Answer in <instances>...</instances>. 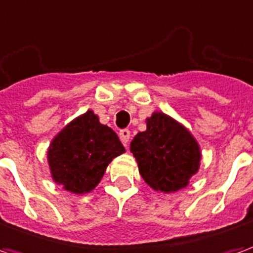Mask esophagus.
I'll return each instance as SVG.
<instances>
[{"mask_svg":"<svg viewBox=\"0 0 253 253\" xmlns=\"http://www.w3.org/2000/svg\"><path fill=\"white\" fill-rule=\"evenodd\" d=\"M119 137H121V141L125 145H127V142L130 141V130L128 128H123L119 131Z\"/></svg>","mask_w":253,"mask_h":253,"instance_id":"34e87169","label":"esophagus"}]
</instances>
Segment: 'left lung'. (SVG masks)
<instances>
[{
  "label": "left lung",
  "mask_w": 253,
  "mask_h": 253,
  "mask_svg": "<svg viewBox=\"0 0 253 253\" xmlns=\"http://www.w3.org/2000/svg\"><path fill=\"white\" fill-rule=\"evenodd\" d=\"M146 126L130 145L143 180L167 194L184 188L199 169V145L188 130L163 112L148 118Z\"/></svg>",
  "instance_id": "left-lung-1"
}]
</instances>
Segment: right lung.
<instances>
[{
    "instance_id": "1",
    "label": "right lung",
    "mask_w": 253,
    "mask_h": 253,
    "mask_svg": "<svg viewBox=\"0 0 253 253\" xmlns=\"http://www.w3.org/2000/svg\"><path fill=\"white\" fill-rule=\"evenodd\" d=\"M123 152L116 132L88 111L52 139L47 157L55 183L74 194H85L99 184L107 165Z\"/></svg>"
}]
</instances>
